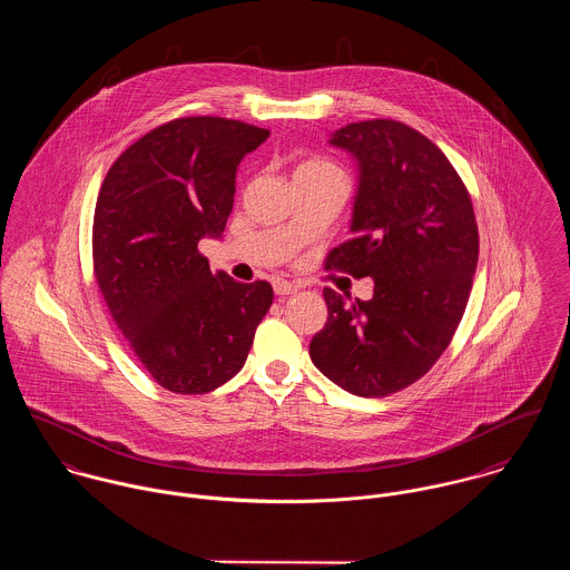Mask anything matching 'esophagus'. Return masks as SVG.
<instances>
[{
  "label": "esophagus",
  "mask_w": 570,
  "mask_h": 570,
  "mask_svg": "<svg viewBox=\"0 0 570 570\" xmlns=\"http://www.w3.org/2000/svg\"><path fill=\"white\" fill-rule=\"evenodd\" d=\"M296 289H298L296 283H289V281H283V278H276V281H274V294H276V296H289V294H294Z\"/></svg>",
  "instance_id": "34e87169"
}]
</instances>
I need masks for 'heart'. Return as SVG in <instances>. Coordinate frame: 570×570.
I'll use <instances>...</instances> for the list:
<instances>
[{
  "label": "heart",
  "mask_w": 570,
  "mask_h": 570,
  "mask_svg": "<svg viewBox=\"0 0 570 570\" xmlns=\"http://www.w3.org/2000/svg\"><path fill=\"white\" fill-rule=\"evenodd\" d=\"M325 168H335L333 164L321 160V158H312V160H305L303 164H298L296 173H309V170H325Z\"/></svg>",
  "instance_id": "1"
}]
</instances>
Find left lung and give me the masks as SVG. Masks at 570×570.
<instances>
[{
  "label": "left lung",
  "mask_w": 570,
  "mask_h": 570,
  "mask_svg": "<svg viewBox=\"0 0 570 570\" xmlns=\"http://www.w3.org/2000/svg\"><path fill=\"white\" fill-rule=\"evenodd\" d=\"M328 142L357 160L360 186L351 239L325 267L375 287L353 303L326 287L328 316L309 355L346 393L386 397L434 366L465 314L479 263L474 206L445 154L404 122H351Z\"/></svg>",
  "instance_id": "1"
}]
</instances>
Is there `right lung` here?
<instances>
[{
    "mask_svg": "<svg viewBox=\"0 0 570 570\" xmlns=\"http://www.w3.org/2000/svg\"><path fill=\"white\" fill-rule=\"evenodd\" d=\"M269 131L219 116L164 122L107 170L91 256L114 323L170 393L204 395L244 368L274 292L210 272L199 242L222 237L237 166Z\"/></svg>",
    "mask_w": 570,
    "mask_h": 570,
    "instance_id": "obj_1",
    "label": "right lung"
}]
</instances>
